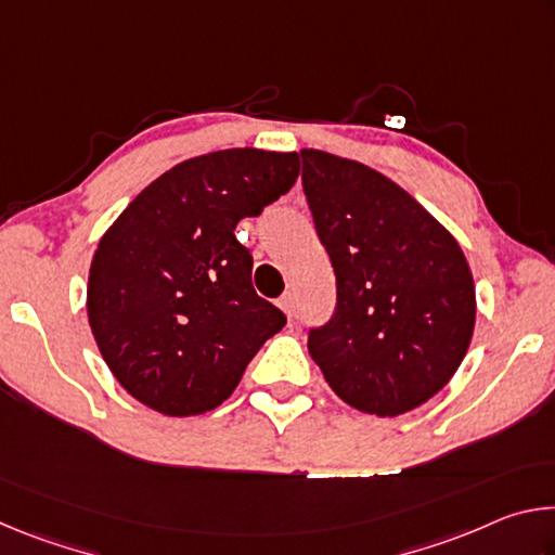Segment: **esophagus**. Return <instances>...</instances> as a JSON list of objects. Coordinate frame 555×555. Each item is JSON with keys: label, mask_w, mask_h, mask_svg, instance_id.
<instances>
[{"label": "esophagus", "mask_w": 555, "mask_h": 555, "mask_svg": "<svg viewBox=\"0 0 555 555\" xmlns=\"http://www.w3.org/2000/svg\"><path fill=\"white\" fill-rule=\"evenodd\" d=\"M279 308L291 318V321H294V315H296V298H294V294L281 296L279 298Z\"/></svg>", "instance_id": "obj_1"}]
</instances>
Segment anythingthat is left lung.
I'll return each mask as SVG.
<instances>
[{
    "label": "left lung",
    "mask_w": 555,
    "mask_h": 555,
    "mask_svg": "<svg viewBox=\"0 0 555 555\" xmlns=\"http://www.w3.org/2000/svg\"><path fill=\"white\" fill-rule=\"evenodd\" d=\"M300 183L335 271V311L308 352L345 403L399 416L446 387L475 327L463 249L372 168L304 149Z\"/></svg>",
    "instance_id": "obj_1"
}]
</instances>
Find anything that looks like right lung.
Segmentation results:
<instances>
[{
	"label": "right lung",
	"instance_id": "obj_1",
	"mask_svg": "<svg viewBox=\"0 0 555 555\" xmlns=\"http://www.w3.org/2000/svg\"><path fill=\"white\" fill-rule=\"evenodd\" d=\"M296 178L298 154L228 149L191 158L144 188L100 240L90 327L137 401L166 416L220 406L286 325L251 286L255 259L234 228Z\"/></svg>",
	"mask_w": 555,
	"mask_h": 555
}]
</instances>
